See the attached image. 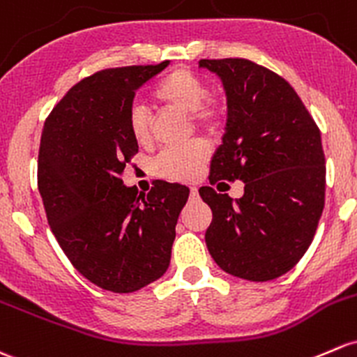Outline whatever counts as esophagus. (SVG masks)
I'll use <instances>...</instances> for the list:
<instances>
[{
    "label": "esophagus",
    "instance_id": "34e87169",
    "mask_svg": "<svg viewBox=\"0 0 357 357\" xmlns=\"http://www.w3.org/2000/svg\"><path fill=\"white\" fill-rule=\"evenodd\" d=\"M190 197L191 198H198V188H197V186H191V188H190Z\"/></svg>",
    "mask_w": 357,
    "mask_h": 357
}]
</instances>
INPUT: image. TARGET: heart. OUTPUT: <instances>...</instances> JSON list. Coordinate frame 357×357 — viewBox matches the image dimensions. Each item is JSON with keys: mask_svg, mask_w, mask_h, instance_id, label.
<instances>
[{"mask_svg": "<svg viewBox=\"0 0 357 357\" xmlns=\"http://www.w3.org/2000/svg\"><path fill=\"white\" fill-rule=\"evenodd\" d=\"M208 89L197 75L186 70H176L164 77L153 89L152 99L166 111L188 114L191 121L202 130H213L222 119L219 104L207 99ZM128 130L142 147L152 144V118L144 106H133L128 114ZM210 157V147L204 140L183 147L167 149L157 157V176L169 181H193L200 176L202 167Z\"/></svg>", "mask_w": 357, "mask_h": 357, "instance_id": "heart-1", "label": "heart"}]
</instances>
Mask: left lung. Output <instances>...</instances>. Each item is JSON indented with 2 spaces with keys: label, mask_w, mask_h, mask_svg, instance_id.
Here are the masks:
<instances>
[{
  "label": "left lung",
  "mask_w": 357,
  "mask_h": 357,
  "mask_svg": "<svg viewBox=\"0 0 357 357\" xmlns=\"http://www.w3.org/2000/svg\"><path fill=\"white\" fill-rule=\"evenodd\" d=\"M222 82L227 123L210 162V185L245 183L232 200L212 186L205 243L224 272L265 282L289 272L310 248L325 205L320 130L296 90L250 59H200Z\"/></svg>",
  "instance_id": "8db88e82"
}]
</instances>
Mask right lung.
I'll use <instances>...</instances> for the list:
<instances>
[{
    "mask_svg": "<svg viewBox=\"0 0 357 357\" xmlns=\"http://www.w3.org/2000/svg\"><path fill=\"white\" fill-rule=\"evenodd\" d=\"M169 61L84 78L51 111L37 185L47 222L75 268L96 286L135 292L166 273L190 190L159 181L147 197L123 185L138 144L128 130L135 92Z\"/></svg>",
    "mask_w": 357,
    "mask_h": 357,
    "instance_id": "1",
    "label": "right lung"
}]
</instances>
